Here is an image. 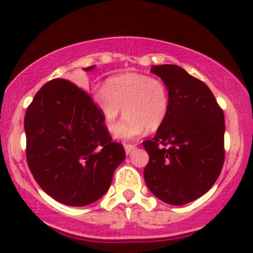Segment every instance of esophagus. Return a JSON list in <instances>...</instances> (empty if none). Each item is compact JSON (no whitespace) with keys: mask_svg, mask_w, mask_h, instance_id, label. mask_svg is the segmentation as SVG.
<instances>
[{"mask_svg":"<svg viewBox=\"0 0 253 253\" xmlns=\"http://www.w3.org/2000/svg\"><path fill=\"white\" fill-rule=\"evenodd\" d=\"M134 150H135V145H132V144L125 145V151H126L127 155H129V153L133 152Z\"/></svg>","mask_w":253,"mask_h":253,"instance_id":"esophagus-1","label":"esophagus"}]
</instances>
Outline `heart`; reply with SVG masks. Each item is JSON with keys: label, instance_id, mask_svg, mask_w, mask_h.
Masks as SVG:
<instances>
[{"label": "heart", "instance_id": "b5f03b06", "mask_svg": "<svg viewBox=\"0 0 253 253\" xmlns=\"http://www.w3.org/2000/svg\"><path fill=\"white\" fill-rule=\"evenodd\" d=\"M95 106L109 132L117 126L120 109L125 115L115 135L129 140L144 133L158 129L168 117L169 89L161 80L147 75L125 74L108 78L102 91L94 97Z\"/></svg>", "mask_w": 253, "mask_h": 253}]
</instances>
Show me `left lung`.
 I'll return each mask as SVG.
<instances>
[{"mask_svg":"<svg viewBox=\"0 0 253 253\" xmlns=\"http://www.w3.org/2000/svg\"><path fill=\"white\" fill-rule=\"evenodd\" d=\"M151 72L167 84L170 107L156 135L143 143L144 178L159 200L183 206L207 193L221 172L225 117L211 89L184 69L164 64Z\"/></svg>","mask_w":253,"mask_h":253,"instance_id":"obj_1","label":"left lung"}]
</instances>
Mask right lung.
<instances>
[{"instance_id": "obj_1", "label": "right lung", "mask_w": 253, "mask_h": 253, "mask_svg": "<svg viewBox=\"0 0 253 253\" xmlns=\"http://www.w3.org/2000/svg\"><path fill=\"white\" fill-rule=\"evenodd\" d=\"M25 132L34 179L52 199L72 207L102 197L126 157L123 145L112 141L88 92L63 78L37 92L26 110Z\"/></svg>"}]
</instances>
